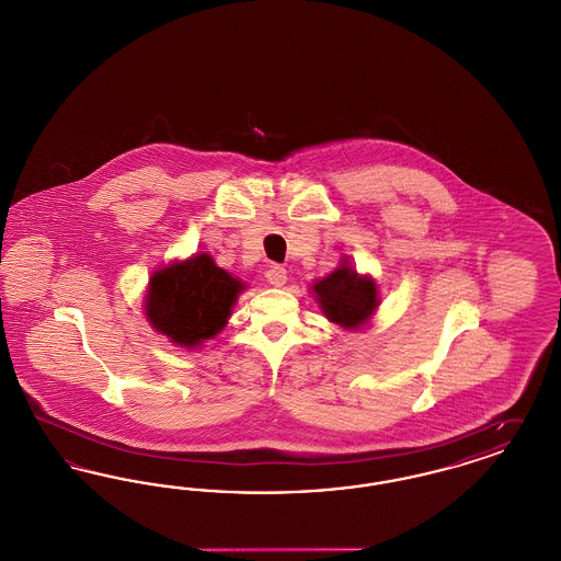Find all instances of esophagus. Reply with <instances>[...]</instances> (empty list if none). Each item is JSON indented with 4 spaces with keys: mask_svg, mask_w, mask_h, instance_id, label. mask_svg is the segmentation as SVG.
<instances>
[{
    "mask_svg": "<svg viewBox=\"0 0 561 561\" xmlns=\"http://www.w3.org/2000/svg\"><path fill=\"white\" fill-rule=\"evenodd\" d=\"M267 282L275 288H282L286 282H288V271L284 267H271L267 271Z\"/></svg>",
    "mask_w": 561,
    "mask_h": 561,
    "instance_id": "1",
    "label": "esophagus"
}]
</instances>
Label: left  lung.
Returning <instances> with one entry per match:
<instances>
[{"instance_id":"left-lung-1","label":"left lung","mask_w":561,"mask_h":561,"mask_svg":"<svg viewBox=\"0 0 561 561\" xmlns=\"http://www.w3.org/2000/svg\"><path fill=\"white\" fill-rule=\"evenodd\" d=\"M311 294L328 321L348 332L368 325L380 305L376 282L370 275L357 273L348 259H343V263L325 277L316 279Z\"/></svg>"}]
</instances>
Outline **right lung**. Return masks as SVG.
Returning <instances> with one entry per match:
<instances>
[{
	"mask_svg": "<svg viewBox=\"0 0 561 561\" xmlns=\"http://www.w3.org/2000/svg\"><path fill=\"white\" fill-rule=\"evenodd\" d=\"M248 286L206 252L156 268L145 294V316L176 347L199 348L216 339Z\"/></svg>",
	"mask_w": 561,
	"mask_h": 561,
	"instance_id": "1",
	"label": "right lung"
}]
</instances>
